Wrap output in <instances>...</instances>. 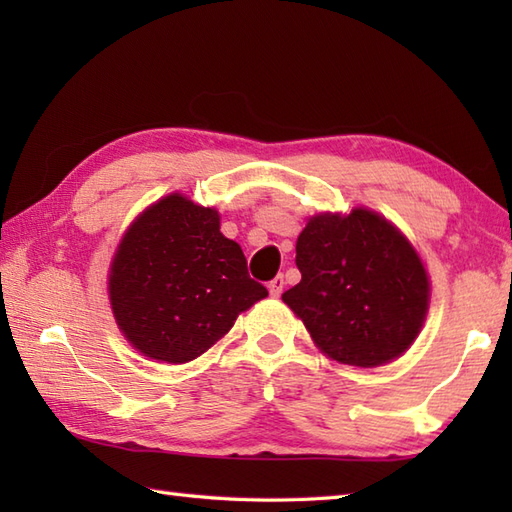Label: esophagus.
<instances>
[{"mask_svg":"<svg viewBox=\"0 0 512 512\" xmlns=\"http://www.w3.org/2000/svg\"><path fill=\"white\" fill-rule=\"evenodd\" d=\"M284 286H286L284 275H277L275 279L268 281V290H270V295H273V297H279L281 292H284Z\"/></svg>","mask_w":512,"mask_h":512,"instance_id":"esophagus-1","label":"esophagus"}]
</instances>
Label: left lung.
Wrapping results in <instances>:
<instances>
[{
  "instance_id": "8db88e82",
  "label": "left lung",
  "mask_w": 512,
  "mask_h": 512,
  "mask_svg": "<svg viewBox=\"0 0 512 512\" xmlns=\"http://www.w3.org/2000/svg\"><path fill=\"white\" fill-rule=\"evenodd\" d=\"M301 281L281 299L339 363L376 367L416 339L429 308V277L413 246L367 209L312 217L297 239Z\"/></svg>"
}]
</instances>
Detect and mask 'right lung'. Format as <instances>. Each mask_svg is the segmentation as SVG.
I'll return each mask as SVG.
<instances>
[{"label": "right lung", "instance_id": "add662e5", "mask_svg": "<svg viewBox=\"0 0 512 512\" xmlns=\"http://www.w3.org/2000/svg\"><path fill=\"white\" fill-rule=\"evenodd\" d=\"M268 290L250 279L237 242L215 209L167 195L138 217L110 270L118 328L140 354L189 363L233 328Z\"/></svg>", "mask_w": 512, "mask_h": 512}]
</instances>
